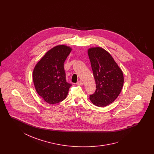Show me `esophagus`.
I'll use <instances>...</instances> for the list:
<instances>
[{"mask_svg":"<svg viewBox=\"0 0 154 154\" xmlns=\"http://www.w3.org/2000/svg\"><path fill=\"white\" fill-rule=\"evenodd\" d=\"M77 84L78 85H83V83H82V82L81 81H78V82H77Z\"/></svg>","mask_w":154,"mask_h":154,"instance_id":"esophagus-1","label":"esophagus"}]
</instances>
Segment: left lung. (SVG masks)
<instances>
[{
	"mask_svg": "<svg viewBox=\"0 0 154 154\" xmlns=\"http://www.w3.org/2000/svg\"><path fill=\"white\" fill-rule=\"evenodd\" d=\"M92 69L95 80V92L89 99L100 107L113 102L119 95L124 84V74L110 53L102 47L88 50Z\"/></svg>",
	"mask_w": 154,
	"mask_h": 154,
	"instance_id": "1",
	"label": "left lung"
}]
</instances>
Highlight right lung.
Masks as SVG:
<instances>
[{"instance_id":"1","label":"right lung","mask_w":154,"mask_h":154,"mask_svg":"<svg viewBox=\"0 0 154 154\" xmlns=\"http://www.w3.org/2000/svg\"><path fill=\"white\" fill-rule=\"evenodd\" d=\"M66 45H58L47 52L36 65L33 81L37 94L51 104L63 101L72 84L66 82L64 62L72 51Z\"/></svg>"}]
</instances>
